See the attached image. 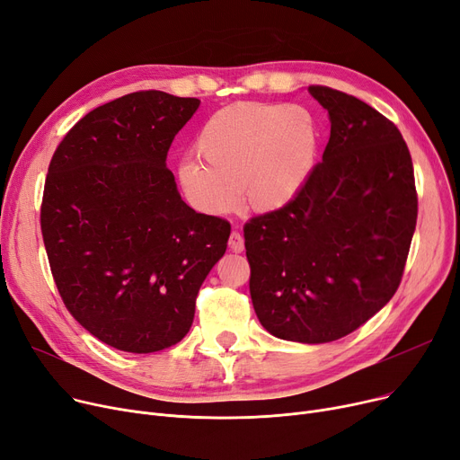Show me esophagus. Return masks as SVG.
I'll return each mask as SVG.
<instances>
[{"mask_svg": "<svg viewBox=\"0 0 460 460\" xmlns=\"http://www.w3.org/2000/svg\"><path fill=\"white\" fill-rule=\"evenodd\" d=\"M228 247H230L234 252H243V249H245V239H243V235L239 234L237 230H234V232L230 234Z\"/></svg>", "mask_w": 460, "mask_h": 460, "instance_id": "34e87169", "label": "esophagus"}]
</instances>
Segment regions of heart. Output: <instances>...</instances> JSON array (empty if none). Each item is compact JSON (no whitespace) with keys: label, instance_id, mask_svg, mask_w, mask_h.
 <instances>
[{"label":"heart","instance_id":"obj_1","mask_svg":"<svg viewBox=\"0 0 460 460\" xmlns=\"http://www.w3.org/2000/svg\"><path fill=\"white\" fill-rule=\"evenodd\" d=\"M199 159L178 164L187 202L223 215L243 200L254 209L288 204L318 161L320 125L307 106L237 102L215 112L194 140Z\"/></svg>","mask_w":460,"mask_h":460}]
</instances>
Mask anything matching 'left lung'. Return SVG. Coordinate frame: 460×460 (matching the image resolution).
I'll return each mask as SVG.
<instances>
[{
    "label": "left lung",
    "instance_id": "8db88e82",
    "mask_svg": "<svg viewBox=\"0 0 460 460\" xmlns=\"http://www.w3.org/2000/svg\"><path fill=\"white\" fill-rule=\"evenodd\" d=\"M332 135L309 181L243 228L251 299L284 341L356 332L397 292L418 221L413 164L397 125L373 106L309 85Z\"/></svg>",
    "mask_w": 460,
    "mask_h": 460
}]
</instances>
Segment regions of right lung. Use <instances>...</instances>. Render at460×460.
<instances>
[{"mask_svg": "<svg viewBox=\"0 0 460 460\" xmlns=\"http://www.w3.org/2000/svg\"><path fill=\"white\" fill-rule=\"evenodd\" d=\"M199 106L157 90L123 95L85 114L49 166L40 232L58 292L82 327L123 352L178 344L226 251L230 223L189 208L166 168Z\"/></svg>", "mask_w": 460, "mask_h": 460, "instance_id": "1", "label": "right lung"}]
</instances>
